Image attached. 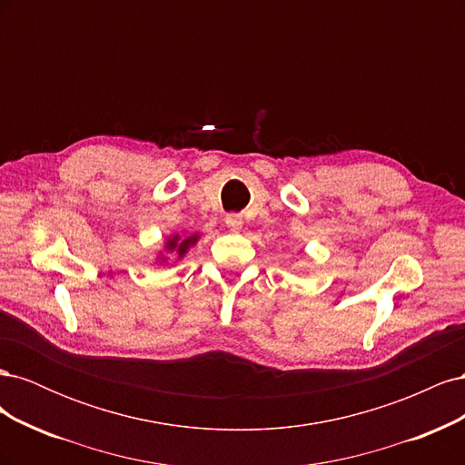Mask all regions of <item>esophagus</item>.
<instances>
[{"mask_svg":"<svg viewBox=\"0 0 465 465\" xmlns=\"http://www.w3.org/2000/svg\"><path fill=\"white\" fill-rule=\"evenodd\" d=\"M224 223H227V227L229 229H232V231H238L242 227V215H238V213H229V215H224Z\"/></svg>","mask_w":465,"mask_h":465,"instance_id":"esophagus-1","label":"esophagus"}]
</instances>
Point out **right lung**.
Listing matches in <instances>:
<instances>
[{"mask_svg":"<svg viewBox=\"0 0 465 465\" xmlns=\"http://www.w3.org/2000/svg\"><path fill=\"white\" fill-rule=\"evenodd\" d=\"M198 234H192V236H188V238H180L178 234H174L173 238H168V242H166V250L168 252H173L174 256H178V258H182L186 254V252L190 250V246L192 244H195L198 242Z\"/></svg>","mask_w":465,"mask_h":465,"instance_id":"add662e5","label":"right lung"}]
</instances>
